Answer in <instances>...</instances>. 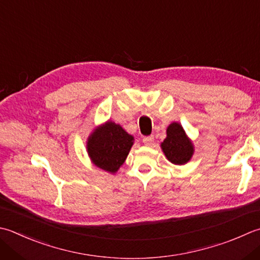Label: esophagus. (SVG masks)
I'll use <instances>...</instances> for the list:
<instances>
[{"label":"esophagus","instance_id":"esophagus-1","mask_svg":"<svg viewBox=\"0 0 260 260\" xmlns=\"http://www.w3.org/2000/svg\"><path fill=\"white\" fill-rule=\"evenodd\" d=\"M153 142H154V137L153 136H145V137H143V143L146 146H151L152 144H153Z\"/></svg>","mask_w":260,"mask_h":260}]
</instances>
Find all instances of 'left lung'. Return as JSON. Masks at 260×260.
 <instances>
[{
  "mask_svg": "<svg viewBox=\"0 0 260 260\" xmlns=\"http://www.w3.org/2000/svg\"><path fill=\"white\" fill-rule=\"evenodd\" d=\"M167 159L174 165H185L194 154V145L188 139L182 126L178 123H172L167 128V137L161 143Z\"/></svg>",
  "mask_w": 260,
  "mask_h": 260,
  "instance_id": "8db88e82",
  "label": "left lung"
}]
</instances>
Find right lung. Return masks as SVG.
Masks as SVG:
<instances>
[{
    "mask_svg": "<svg viewBox=\"0 0 260 260\" xmlns=\"http://www.w3.org/2000/svg\"><path fill=\"white\" fill-rule=\"evenodd\" d=\"M133 141L134 137L123 127L108 120L91 133L86 150L94 166L115 174L125 162Z\"/></svg>",
    "mask_w": 260,
    "mask_h": 260,
    "instance_id": "right-lung-1",
    "label": "right lung"
}]
</instances>
